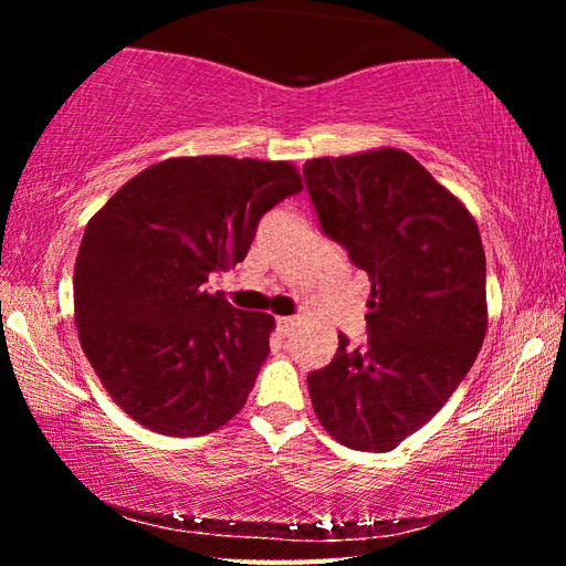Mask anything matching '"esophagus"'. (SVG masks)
<instances>
[{"instance_id":"1","label":"esophagus","mask_w":566,"mask_h":566,"mask_svg":"<svg viewBox=\"0 0 566 566\" xmlns=\"http://www.w3.org/2000/svg\"><path fill=\"white\" fill-rule=\"evenodd\" d=\"M296 324V317H276V329H280L282 334L290 332Z\"/></svg>"}]
</instances>
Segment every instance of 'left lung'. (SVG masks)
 I'll use <instances>...</instances> for the list:
<instances>
[{
    "label": "left lung",
    "instance_id": "left-lung-1",
    "mask_svg": "<svg viewBox=\"0 0 566 566\" xmlns=\"http://www.w3.org/2000/svg\"><path fill=\"white\" fill-rule=\"evenodd\" d=\"M324 234L371 282L369 342L306 377L339 444L389 452L467 377L486 334V262L469 209L407 151L381 147L304 165Z\"/></svg>",
    "mask_w": 566,
    "mask_h": 566
}]
</instances>
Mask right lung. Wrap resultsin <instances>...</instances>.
Masks as SVG:
<instances>
[{
  "instance_id": "add662e5",
  "label": "right lung",
  "mask_w": 566,
  "mask_h": 566,
  "mask_svg": "<svg viewBox=\"0 0 566 566\" xmlns=\"http://www.w3.org/2000/svg\"><path fill=\"white\" fill-rule=\"evenodd\" d=\"M296 191L292 161L175 157L132 177L90 219L74 322L124 415L151 432L199 437L244 407L274 317L234 310L205 282L242 262L260 219Z\"/></svg>"
}]
</instances>
